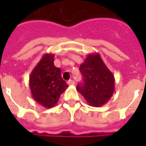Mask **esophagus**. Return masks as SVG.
I'll list each match as a JSON object with an SVG mask.
<instances>
[{"instance_id": "1", "label": "esophagus", "mask_w": 146, "mask_h": 146, "mask_svg": "<svg viewBox=\"0 0 146 146\" xmlns=\"http://www.w3.org/2000/svg\"><path fill=\"white\" fill-rule=\"evenodd\" d=\"M68 84H69V85L73 86L75 84V82H74V80H70L68 81Z\"/></svg>"}]
</instances>
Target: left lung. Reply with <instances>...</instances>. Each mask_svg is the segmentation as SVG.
<instances>
[{"label":"left lung","instance_id":"left-lung-1","mask_svg":"<svg viewBox=\"0 0 146 146\" xmlns=\"http://www.w3.org/2000/svg\"><path fill=\"white\" fill-rule=\"evenodd\" d=\"M83 83L76 90L90 106L99 107L106 104L115 91L114 76L98 53L89 54L80 66Z\"/></svg>","mask_w":146,"mask_h":146}]
</instances>
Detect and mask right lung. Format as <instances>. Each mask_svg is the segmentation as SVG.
<instances>
[{
  "instance_id": "1",
  "label": "right lung",
  "mask_w": 146,
  "mask_h": 146,
  "mask_svg": "<svg viewBox=\"0 0 146 146\" xmlns=\"http://www.w3.org/2000/svg\"><path fill=\"white\" fill-rule=\"evenodd\" d=\"M53 54H44L30 76L32 97L45 108L53 107L68 88L61 76V70L54 65Z\"/></svg>"
}]
</instances>
